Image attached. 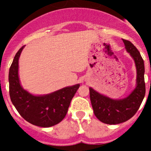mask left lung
<instances>
[{
    "label": "left lung",
    "mask_w": 151,
    "mask_h": 151,
    "mask_svg": "<svg viewBox=\"0 0 151 151\" xmlns=\"http://www.w3.org/2000/svg\"><path fill=\"white\" fill-rule=\"evenodd\" d=\"M125 48L134 58L137 68V86L132 93L123 99H112L91 88L90 99L94 115L102 123L115 125L127 121L139 109L145 95L144 60L137 47L130 41L123 39Z\"/></svg>",
    "instance_id": "left-lung-1"
}]
</instances>
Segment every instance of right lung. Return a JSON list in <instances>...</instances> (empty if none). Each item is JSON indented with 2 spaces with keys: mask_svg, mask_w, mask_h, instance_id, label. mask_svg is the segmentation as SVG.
<instances>
[{
  "mask_svg": "<svg viewBox=\"0 0 151 151\" xmlns=\"http://www.w3.org/2000/svg\"><path fill=\"white\" fill-rule=\"evenodd\" d=\"M23 47L16 53L9 73L11 101L28 122L40 127H50L65 118L71 99L80 85L66 87L45 96H33L25 91L18 77V60Z\"/></svg>",
  "mask_w": 151,
  "mask_h": 151,
  "instance_id": "1",
  "label": "right lung"
}]
</instances>
